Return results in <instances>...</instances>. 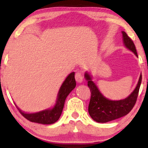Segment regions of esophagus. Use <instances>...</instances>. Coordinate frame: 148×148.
<instances>
[{
	"mask_svg": "<svg viewBox=\"0 0 148 148\" xmlns=\"http://www.w3.org/2000/svg\"><path fill=\"white\" fill-rule=\"evenodd\" d=\"M75 79L76 82L81 83L83 81V76L81 72H77L75 74Z\"/></svg>",
	"mask_w": 148,
	"mask_h": 148,
	"instance_id": "esophagus-1",
	"label": "esophagus"
}]
</instances>
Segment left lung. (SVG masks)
I'll return each instance as SVG.
<instances>
[{
  "instance_id": "1",
  "label": "left lung",
  "mask_w": 148,
  "mask_h": 148,
  "mask_svg": "<svg viewBox=\"0 0 148 148\" xmlns=\"http://www.w3.org/2000/svg\"><path fill=\"white\" fill-rule=\"evenodd\" d=\"M123 42L125 47L138 57L136 49L133 41L125 32L123 31ZM85 78L88 81V86L91 92L90 100L88 106V112L90 117L97 123H104L121 118L132 111L136 102L139 89L141 84L142 75L140 74L138 84L130 96L118 101L108 99L100 92L97 86L92 81L91 76L86 72Z\"/></svg>"
}]
</instances>
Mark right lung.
Masks as SVG:
<instances>
[{
	"mask_svg": "<svg viewBox=\"0 0 148 148\" xmlns=\"http://www.w3.org/2000/svg\"><path fill=\"white\" fill-rule=\"evenodd\" d=\"M74 74H75L74 72L70 73L64 80L63 84H62L59 90L56 103L53 106V108L51 109L49 108L45 111H40L38 113H25L21 111V110H20L16 106L21 114L27 120L33 123L43 124V125H51V124L55 123L60 118L66 98L71 92V91L76 87Z\"/></svg>",
	"mask_w": 148,
	"mask_h": 148,
	"instance_id": "1",
	"label": "right lung"
}]
</instances>
